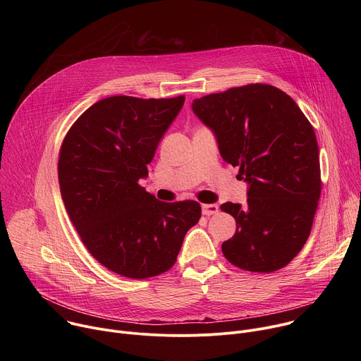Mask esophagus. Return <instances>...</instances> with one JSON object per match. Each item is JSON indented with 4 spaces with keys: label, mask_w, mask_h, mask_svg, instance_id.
<instances>
[{
    "label": "esophagus",
    "mask_w": 361,
    "mask_h": 361,
    "mask_svg": "<svg viewBox=\"0 0 361 361\" xmlns=\"http://www.w3.org/2000/svg\"><path fill=\"white\" fill-rule=\"evenodd\" d=\"M201 212L204 216H213V214H217L220 212V209L217 204H202Z\"/></svg>",
    "instance_id": "1"
}]
</instances>
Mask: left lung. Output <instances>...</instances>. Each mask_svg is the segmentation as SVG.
Instances as JSON below:
<instances>
[{"label": "left lung", "instance_id": "8db88e82", "mask_svg": "<svg viewBox=\"0 0 361 361\" xmlns=\"http://www.w3.org/2000/svg\"><path fill=\"white\" fill-rule=\"evenodd\" d=\"M192 111L216 135L223 160L240 169L247 205L224 202L235 234L226 259L247 271L287 266L310 235L322 178L314 130L284 91L248 84L192 101Z\"/></svg>", "mask_w": 361, "mask_h": 361}]
</instances>
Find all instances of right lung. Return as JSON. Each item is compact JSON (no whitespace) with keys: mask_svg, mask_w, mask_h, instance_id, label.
<instances>
[{"mask_svg":"<svg viewBox=\"0 0 361 361\" xmlns=\"http://www.w3.org/2000/svg\"><path fill=\"white\" fill-rule=\"evenodd\" d=\"M183 104L184 95L102 98L63 141L66 210L94 259L120 276L142 280L170 270L201 217L197 201H159L138 184Z\"/></svg>","mask_w":361,"mask_h":361,"instance_id":"obj_1","label":"right lung"}]
</instances>
